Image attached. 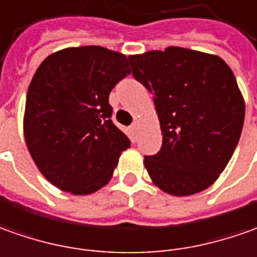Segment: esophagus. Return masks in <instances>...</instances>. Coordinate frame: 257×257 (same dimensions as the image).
<instances>
[{"instance_id": "1", "label": "esophagus", "mask_w": 257, "mask_h": 257, "mask_svg": "<svg viewBox=\"0 0 257 257\" xmlns=\"http://www.w3.org/2000/svg\"><path fill=\"white\" fill-rule=\"evenodd\" d=\"M138 126H139V123L135 121L132 125H131V129H132V131H138Z\"/></svg>"}]
</instances>
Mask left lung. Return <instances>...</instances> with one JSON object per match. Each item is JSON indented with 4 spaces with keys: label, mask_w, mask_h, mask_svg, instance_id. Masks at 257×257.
I'll list each match as a JSON object with an SVG mask.
<instances>
[{
    "label": "left lung",
    "mask_w": 257,
    "mask_h": 257,
    "mask_svg": "<svg viewBox=\"0 0 257 257\" xmlns=\"http://www.w3.org/2000/svg\"><path fill=\"white\" fill-rule=\"evenodd\" d=\"M134 77L153 94L162 148L145 156L153 183L173 195L208 188L231 160L245 119L236 78L218 56L167 48L129 56Z\"/></svg>",
    "instance_id": "left-lung-1"
}]
</instances>
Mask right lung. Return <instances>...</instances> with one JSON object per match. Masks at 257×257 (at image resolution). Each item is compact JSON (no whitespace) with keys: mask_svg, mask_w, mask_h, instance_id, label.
<instances>
[{"mask_svg":"<svg viewBox=\"0 0 257 257\" xmlns=\"http://www.w3.org/2000/svg\"><path fill=\"white\" fill-rule=\"evenodd\" d=\"M129 73L126 56L101 46L63 49L38 67L24 132L35 165L53 186L84 195L111 180L131 141L111 119L108 97Z\"/></svg>","mask_w":257,"mask_h":257,"instance_id":"add662e5","label":"right lung"}]
</instances>
